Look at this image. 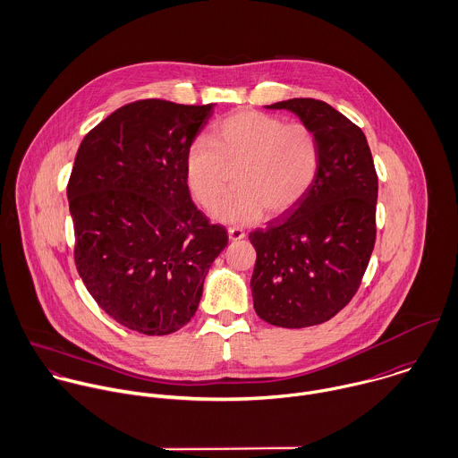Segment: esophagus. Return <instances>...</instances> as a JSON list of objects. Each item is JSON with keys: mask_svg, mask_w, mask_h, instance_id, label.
<instances>
[{"mask_svg": "<svg viewBox=\"0 0 458 458\" xmlns=\"http://www.w3.org/2000/svg\"><path fill=\"white\" fill-rule=\"evenodd\" d=\"M244 237H246V233H244L242 228H237V226L228 228V239H230V241H241V239H244Z\"/></svg>", "mask_w": 458, "mask_h": 458, "instance_id": "esophagus-1", "label": "esophagus"}]
</instances>
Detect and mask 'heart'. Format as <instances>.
Instances as JSON below:
<instances>
[{"label": "heart", "instance_id": "heart-1", "mask_svg": "<svg viewBox=\"0 0 458 458\" xmlns=\"http://www.w3.org/2000/svg\"><path fill=\"white\" fill-rule=\"evenodd\" d=\"M319 169V142L310 126L276 115L241 110L196 139L185 158L187 182L203 207H210L236 171L238 189L212 208L225 223L251 225L264 212L278 217L310 191Z\"/></svg>", "mask_w": 458, "mask_h": 458}]
</instances>
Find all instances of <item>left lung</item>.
Instances as JSON below:
<instances>
[{
	"label": "left lung",
	"instance_id": "1",
	"mask_svg": "<svg viewBox=\"0 0 458 458\" xmlns=\"http://www.w3.org/2000/svg\"><path fill=\"white\" fill-rule=\"evenodd\" d=\"M291 110L319 142V169L307 196L285 216L250 233L260 319L282 328L321 325L360 287L377 239L378 176L364 131L312 98L267 105Z\"/></svg>",
	"mask_w": 458,
	"mask_h": 458
}]
</instances>
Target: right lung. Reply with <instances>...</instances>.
<instances>
[{
    "instance_id": "1",
    "label": "right lung",
    "mask_w": 458,
    "mask_h": 458,
    "mask_svg": "<svg viewBox=\"0 0 458 458\" xmlns=\"http://www.w3.org/2000/svg\"><path fill=\"white\" fill-rule=\"evenodd\" d=\"M214 105L128 103L81 140L67 183L74 262L119 325L167 335L196 314L205 276L226 248L191 199L187 149Z\"/></svg>"
}]
</instances>
